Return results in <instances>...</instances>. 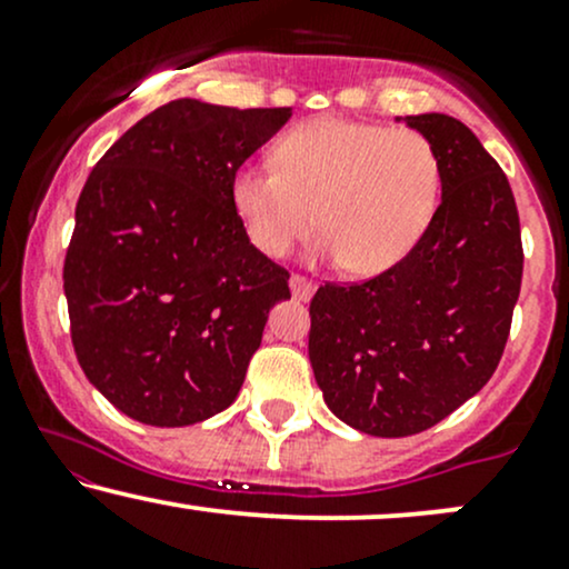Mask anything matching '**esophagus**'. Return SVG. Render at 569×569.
<instances>
[{
    "mask_svg": "<svg viewBox=\"0 0 569 569\" xmlns=\"http://www.w3.org/2000/svg\"><path fill=\"white\" fill-rule=\"evenodd\" d=\"M289 286H291L293 299H299V302H307V299L312 297V291H316V283H312V280L305 278V276H291Z\"/></svg>",
    "mask_w": 569,
    "mask_h": 569,
    "instance_id": "esophagus-1",
    "label": "esophagus"
}]
</instances>
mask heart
I'll use <instances>...</instances> for the list:
<instances>
[{
    "label": "heart",
    "mask_w": 569,
    "mask_h": 569,
    "mask_svg": "<svg viewBox=\"0 0 569 569\" xmlns=\"http://www.w3.org/2000/svg\"><path fill=\"white\" fill-rule=\"evenodd\" d=\"M272 166H246L232 179L248 240L272 259L316 224L318 257L380 276L409 257L439 208V154L415 128L323 117L286 133Z\"/></svg>",
    "instance_id": "b5f03b06"
}]
</instances>
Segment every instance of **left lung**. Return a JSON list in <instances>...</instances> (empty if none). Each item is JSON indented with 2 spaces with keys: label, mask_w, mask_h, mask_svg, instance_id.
Returning <instances> with one entry per match:
<instances>
[{
  "label": "left lung",
  "mask_w": 569,
  "mask_h": 569,
  "mask_svg": "<svg viewBox=\"0 0 569 569\" xmlns=\"http://www.w3.org/2000/svg\"><path fill=\"white\" fill-rule=\"evenodd\" d=\"M433 143L441 202L407 259L310 302V363L342 422L380 439L433 428L498 369L525 251L506 173L447 114L407 117Z\"/></svg>",
  "instance_id": "1"
}]
</instances>
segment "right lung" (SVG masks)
Listing matches in <instances>:
<instances>
[{"instance_id": "right-lung-1", "label": "right lung", "mask_w": 569, "mask_h": 569, "mask_svg": "<svg viewBox=\"0 0 569 569\" xmlns=\"http://www.w3.org/2000/svg\"><path fill=\"white\" fill-rule=\"evenodd\" d=\"M291 109L179 98L107 149L63 262L71 345L90 382L143 426L181 428L238 398L289 270L248 240L238 168Z\"/></svg>"}]
</instances>
